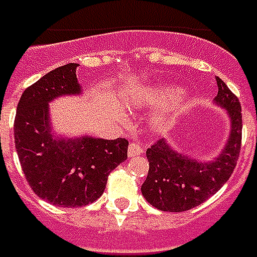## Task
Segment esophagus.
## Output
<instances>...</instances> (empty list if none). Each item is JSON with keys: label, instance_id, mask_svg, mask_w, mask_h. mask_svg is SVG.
Instances as JSON below:
<instances>
[{"label": "esophagus", "instance_id": "obj_1", "mask_svg": "<svg viewBox=\"0 0 257 257\" xmlns=\"http://www.w3.org/2000/svg\"><path fill=\"white\" fill-rule=\"evenodd\" d=\"M142 153H143V149L140 148L137 143H130V145H128V150H127V156H128V158L140 156Z\"/></svg>", "mask_w": 257, "mask_h": 257}]
</instances>
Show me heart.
Returning a JSON list of instances; mask_svg holds the SVG:
<instances>
[{
	"mask_svg": "<svg viewBox=\"0 0 257 257\" xmlns=\"http://www.w3.org/2000/svg\"><path fill=\"white\" fill-rule=\"evenodd\" d=\"M185 95V89L175 85H152L137 88L128 96V104L136 109H159ZM179 109L168 108L153 112L149 120V127L155 133H166L179 120Z\"/></svg>",
	"mask_w": 257,
	"mask_h": 257,
	"instance_id": "b5f03b06",
	"label": "heart"
}]
</instances>
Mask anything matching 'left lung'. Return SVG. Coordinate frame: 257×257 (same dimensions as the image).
Masks as SVG:
<instances>
[{"instance_id": "1", "label": "left lung", "mask_w": 257, "mask_h": 257, "mask_svg": "<svg viewBox=\"0 0 257 257\" xmlns=\"http://www.w3.org/2000/svg\"><path fill=\"white\" fill-rule=\"evenodd\" d=\"M214 105L227 112L230 132L224 148L211 161H198L162 139L148 149L149 173L142 194L161 211L181 212L202 204L224 185L236 168L241 145V107L237 96L217 76Z\"/></svg>"}]
</instances>
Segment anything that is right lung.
Instances as JSON below:
<instances>
[{
    "label": "right lung",
    "instance_id": "1",
    "mask_svg": "<svg viewBox=\"0 0 257 257\" xmlns=\"http://www.w3.org/2000/svg\"><path fill=\"white\" fill-rule=\"evenodd\" d=\"M78 63L46 73L20 98L14 140L20 165L29 185L42 199L76 208L98 199L111 171L127 159L125 139L58 135L50 118V102L82 94L76 78Z\"/></svg>",
    "mask_w": 257,
    "mask_h": 257
}]
</instances>
